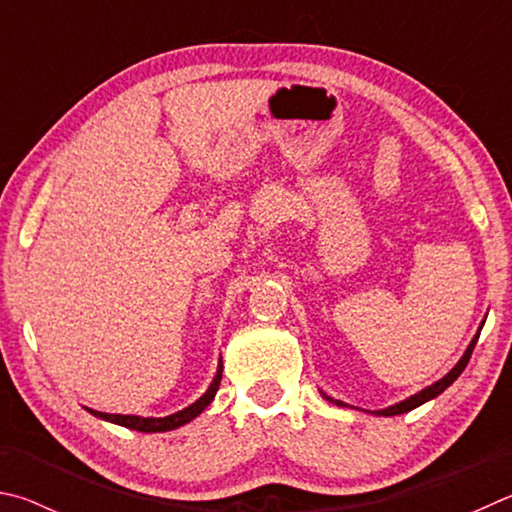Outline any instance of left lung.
Returning <instances> with one entry per match:
<instances>
[{
    "instance_id": "8db88e82",
    "label": "left lung",
    "mask_w": 512,
    "mask_h": 512,
    "mask_svg": "<svg viewBox=\"0 0 512 512\" xmlns=\"http://www.w3.org/2000/svg\"><path fill=\"white\" fill-rule=\"evenodd\" d=\"M477 339H479V333H477V337L472 339V344L468 346V351H465V355L461 357L459 360V364L454 366V369L445 375L443 380H438L436 384H432V387H427V389H423L420 393H416V396H411V398H407L405 402H400V405H393V407H389V409H382L380 414L382 416H396V414H407V411H411V409H416V407H420L423 405V402H427V400H432V398H436L438 393H443L447 387H450V384L459 378V375L463 373V369L465 366H468V362H470V357H472V351H474V346H477ZM326 400H330V402H335V405H342V402L339 400H333V398H328V396H324Z\"/></svg>"
}]
</instances>
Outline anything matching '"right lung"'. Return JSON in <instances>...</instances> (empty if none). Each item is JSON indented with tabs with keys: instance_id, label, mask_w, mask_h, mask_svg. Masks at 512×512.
<instances>
[{
	"instance_id": "add662e5",
	"label": "right lung",
	"mask_w": 512,
	"mask_h": 512,
	"mask_svg": "<svg viewBox=\"0 0 512 512\" xmlns=\"http://www.w3.org/2000/svg\"><path fill=\"white\" fill-rule=\"evenodd\" d=\"M222 362V360H220ZM220 380H222V364L218 373H215L213 382L209 384V389H206L200 398H197L193 405H188L186 409L177 411V414L173 416H166V418H141V416H121V414H101V411H92L94 416L103 418V420H110V423H116V425H123L128 429H137V432H168V429H175V427H182L186 425L188 420H193L195 416H200L202 411L209 407V402L213 400L215 391H218L220 387Z\"/></svg>"
}]
</instances>
